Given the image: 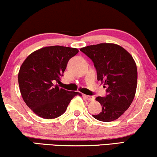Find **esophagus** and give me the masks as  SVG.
I'll return each instance as SVG.
<instances>
[{"label":"esophagus","instance_id":"esophagus-1","mask_svg":"<svg viewBox=\"0 0 157 157\" xmlns=\"http://www.w3.org/2000/svg\"><path fill=\"white\" fill-rule=\"evenodd\" d=\"M84 98H85L87 100L89 101H92L94 100V98L93 96H88V95H84Z\"/></svg>","mask_w":157,"mask_h":157}]
</instances>
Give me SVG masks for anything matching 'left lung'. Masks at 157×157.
Segmentation results:
<instances>
[{"label": "left lung", "mask_w": 157, "mask_h": 157, "mask_svg": "<svg viewBox=\"0 0 157 157\" xmlns=\"http://www.w3.org/2000/svg\"><path fill=\"white\" fill-rule=\"evenodd\" d=\"M80 50L94 63L98 80L107 88L106 97L95 100L101 105L100 114L92 117L101 122L116 120L133 101L137 86V68L131 54L114 43H100Z\"/></svg>", "instance_id": "8db88e82"}]
</instances>
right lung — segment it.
<instances>
[{
    "label": "right lung",
    "instance_id": "right-lung-1",
    "mask_svg": "<svg viewBox=\"0 0 157 157\" xmlns=\"http://www.w3.org/2000/svg\"><path fill=\"white\" fill-rule=\"evenodd\" d=\"M78 52L77 48L64 46L44 47L29 55L21 65L20 91L28 107L37 116L48 120L58 117L75 96H82L56 84L60 83L68 61Z\"/></svg>",
    "mask_w": 157,
    "mask_h": 157
}]
</instances>
